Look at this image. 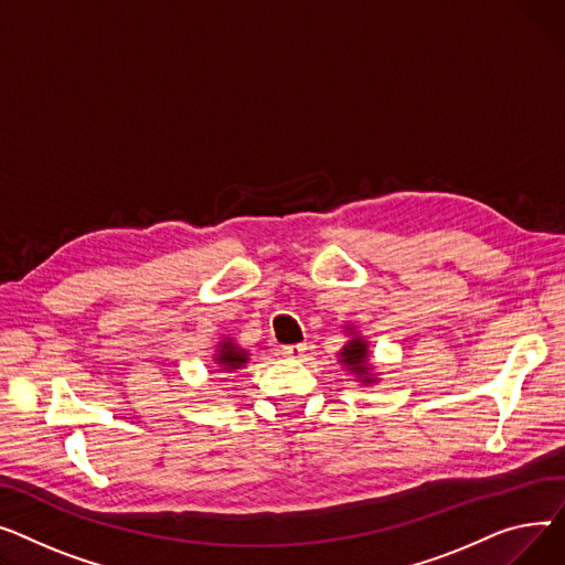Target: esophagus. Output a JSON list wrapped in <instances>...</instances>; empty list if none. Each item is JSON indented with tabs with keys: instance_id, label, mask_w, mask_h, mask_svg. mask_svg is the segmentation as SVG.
Masks as SVG:
<instances>
[{
	"instance_id": "1",
	"label": "esophagus",
	"mask_w": 565,
	"mask_h": 565,
	"mask_svg": "<svg viewBox=\"0 0 565 565\" xmlns=\"http://www.w3.org/2000/svg\"><path fill=\"white\" fill-rule=\"evenodd\" d=\"M306 353V344H287L282 347V355L285 358H303Z\"/></svg>"
}]
</instances>
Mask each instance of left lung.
<instances>
[{
	"label": "left lung",
	"instance_id": "obj_1",
	"mask_svg": "<svg viewBox=\"0 0 565 565\" xmlns=\"http://www.w3.org/2000/svg\"><path fill=\"white\" fill-rule=\"evenodd\" d=\"M344 335H349V340L344 342L342 351L338 353V362L342 367L355 376V381L360 385H376L379 374H376V364L372 362V353H370V342L360 335V330H355V326H344Z\"/></svg>",
	"mask_w": 565,
	"mask_h": 565
}]
</instances>
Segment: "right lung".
Returning <instances> with one entry per match:
<instances>
[{
	"label": "right lung",
	"instance_id": "right-lung-1",
	"mask_svg": "<svg viewBox=\"0 0 565 565\" xmlns=\"http://www.w3.org/2000/svg\"><path fill=\"white\" fill-rule=\"evenodd\" d=\"M248 360H250V353L246 349H242L232 338H223L221 342H216L214 362L223 376L242 372L248 364Z\"/></svg>",
	"mask_w": 565,
	"mask_h": 565
}]
</instances>
